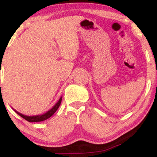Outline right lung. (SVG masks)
Wrapping results in <instances>:
<instances>
[{
	"label": "right lung",
	"mask_w": 157,
	"mask_h": 157,
	"mask_svg": "<svg viewBox=\"0 0 157 157\" xmlns=\"http://www.w3.org/2000/svg\"><path fill=\"white\" fill-rule=\"evenodd\" d=\"M61 101H62V97H60V98L59 99V100L57 101V103H56L51 109L48 110V111H46V113H43V114H40V115H35V116H26V115H24L23 114V113H21L20 112H18V111H15H15L17 113V114L20 115L21 117H23V119H25V120H27V121L30 122L44 121V120H47V119L51 117L52 115L56 112V111H57V110L58 109V108L60 107Z\"/></svg>",
	"instance_id": "1"
}]
</instances>
